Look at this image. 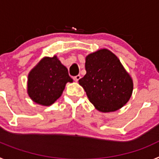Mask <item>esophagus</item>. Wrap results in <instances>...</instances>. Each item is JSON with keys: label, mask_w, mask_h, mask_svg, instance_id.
<instances>
[{"label": "esophagus", "mask_w": 159, "mask_h": 159, "mask_svg": "<svg viewBox=\"0 0 159 159\" xmlns=\"http://www.w3.org/2000/svg\"><path fill=\"white\" fill-rule=\"evenodd\" d=\"M81 78V76L80 75H75V76H74L73 77V79H74V80L75 81H79V80H80V79Z\"/></svg>", "instance_id": "34e87169"}]
</instances>
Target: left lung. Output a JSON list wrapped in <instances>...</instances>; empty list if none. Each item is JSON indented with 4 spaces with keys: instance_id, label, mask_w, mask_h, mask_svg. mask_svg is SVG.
Listing matches in <instances>:
<instances>
[{
    "instance_id": "obj_1",
    "label": "left lung",
    "mask_w": 159,
    "mask_h": 159,
    "mask_svg": "<svg viewBox=\"0 0 159 159\" xmlns=\"http://www.w3.org/2000/svg\"><path fill=\"white\" fill-rule=\"evenodd\" d=\"M85 69L79 84L97 110L116 111L128 102L133 81L114 53L106 48L91 53L86 57Z\"/></svg>"
}]
</instances>
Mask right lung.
Here are the masks:
<instances>
[{
    "mask_svg": "<svg viewBox=\"0 0 159 159\" xmlns=\"http://www.w3.org/2000/svg\"><path fill=\"white\" fill-rule=\"evenodd\" d=\"M72 81L57 56L44 57L28 75V94L38 104L50 106L61 96L66 84Z\"/></svg>",
    "mask_w": 159,
    "mask_h": 159,
    "instance_id": "right-lung-1",
    "label": "right lung"
}]
</instances>
